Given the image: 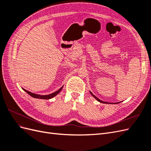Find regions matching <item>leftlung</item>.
I'll return each mask as SVG.
<instances>
[{
  "label": "left lung",
  "instance_id": "left-lung-1",
  "mask_svg": "<svg viewBox=\"0 0 151 151\" xmlns=\"http://www.w3.org/2000/svg\"><path fill=\"white\" fill-rule=\"evenodd\" d=\"M90 93H91V94H92L93 96V97H94V98H96V99H97L99 102H100V103H106V102L103 101H101V100H100L99 99H98V98L96 96H94V94H93L92 93H91V92H90Z\"/></svg>",
  "mask_w": 151,
  "mask_h": 151
}]
</instances>
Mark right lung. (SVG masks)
<instances>
[{
  "instance_id": "right-lung-1",
  "label": "right lung",
  "mask_w": 151,
  "mask_h": 151,
  "mask_svg": "<svg viewBox=\"0 0 151 151\" xmlns=\"http://www.w3.org/2000/svg\"><path fill=\"white\" fill-rule=\"evenodd\" d=\"M63 88V86L62 87V88H60V89H59L58 91H55V93H53L52 94H48V95H40V94H35V93H31L29 92V91H27L24 89H22L24 91H26V92L28 93V94H29L31 96L35 98H38V99H51L52 98H53L54 96H55L57 94H58L60 92V91L62 90Z\"/></svg>"
}]
</instances>
